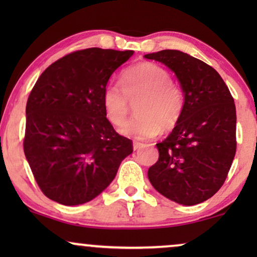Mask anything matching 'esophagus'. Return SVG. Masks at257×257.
Returning a JSON list of instances; mask_svg holds the SVG:
<instances>
[{
    "label": "esophagus",
    "instance_id": "34e87169",
    "mask_svg": "<svg viewBox=\"0 0 257 257\" xmlns=\"http://www.w3.org/2000/svg\"><path fill=\"white\" fill-rule=\"evenodd\" d=\"M142 146H143L142 143H135V144H133V150H135V151L139 150Z\"/></svg>",
    "mask_w": 257,
    "mask_h": 257
}]
</instances>
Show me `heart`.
<instances>
[{"label":"heart","mask_w":257,"mask_h":257,"mask_svg":"<svg viewBox=\"0 0 257 257\" xmlns=\"http://www.w3.org/2000/svg\"><path fill=\"white\" fill-rule=\"evenodd\" d=\"M136 104V117L120 128L126 137L136 140H149L178 124L185 105L184 93L171 80L163 66L146 62L126 70L121 86L108 84L103 93L105 117L112 125L120 126L127 118L131 103Z\"/></svg>","instance_id":"obj_1"}]
</instances>
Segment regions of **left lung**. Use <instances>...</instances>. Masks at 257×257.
<instances>
[{
	"instance_id": "left-lung-1",
	"label": "left lung",
	"mask_w": 257,
	"mask_h": 257,
	"mask_svg": "<svg viewBox=\"0 0 257 257\" xmlns=\"http://www.w3.org/2000/svg\"><path fill=\"white\" fill-rule=\"evenodd\" d=\"M177 75L185 93L178 124L157 144L159 159L149 168L154 188L180 205L193 206L215 194L236 152V110L215 69L179 50L145 55Z\"/></svg>"
}]
</instances>
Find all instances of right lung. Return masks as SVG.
<instances>
[{
	"instance_id": "obj_1",
	"label": "right lung",
	"mask_w": 257,
	"mask_h": 257,
	"mask_svg": "<svg viewBox=\"0 0 257 257\" xmlns=\"http://www.w3.org/2000/svg\"><path fill=\"white\" fill-rule=\"evenodd\" d=\"M132 50L89 48L44 70L27 101L23 150L38 187L65 206L89 202L113 180L132 140L105 117L103 93Z\"/></svg>"
}]
</instances>
